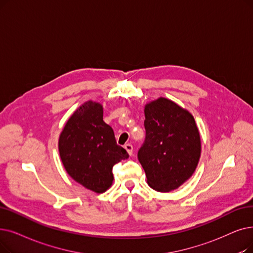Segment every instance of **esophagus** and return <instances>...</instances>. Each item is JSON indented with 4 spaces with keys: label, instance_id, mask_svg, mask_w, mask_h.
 I'll return each mask as SVG.
<instances>
[{
    "label": "esophagus",
    "instance_id": "esophagus-1",
    "mask_svg": "<svg viewBox=\"0 0 253 253\" xmlns=\"http://www.w3.org/2000/svg\"><path fill=\"white\" fill-rule=\"evenodd\" d=\"M124 148L126 149V151L128 152V154H129L130 156L133 155V147H132V145H131V144H126L124 146Z\"/></svg>",
    "mask_w": 253,
    "mask_h": 253
}]
</instances>
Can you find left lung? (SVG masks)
<instances>
[{"mask_svg": "<svg viewBox=\"0 0 253 253\" xmlns=\"http://www.w3.org/2000/svg\"><path fill=\"white\" fill-rule=\"evenodd\" d=\"M146 138L137 153L148 184L159 192L177 189L194 172L201 137L192 115L167 98L145 107Z\"/></svg>", "mask_w": 253, "mask_h": 253, "instance_id": "8db88e82", "label": "left lung"}]
</instances>
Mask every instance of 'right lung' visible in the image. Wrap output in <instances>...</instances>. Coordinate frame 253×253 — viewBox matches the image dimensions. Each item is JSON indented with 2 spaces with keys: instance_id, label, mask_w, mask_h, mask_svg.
<instances>
[{
  "instance_id": "right-lung-1",
  "label": "right lung",
  "mask_w": 253,
  "mask_h": 253,
  "mask_svg": "<svg viewBox=\"0 0 253 253\" xmlns=\"http://www.w3.org/2000/svg\"><path fill=\"white\" fill-rule=\"evenodd\" d=\"M64 168L85 188L102 193L113 184V168L129 157L103 121L102 105L89 101L69 118L59 139Z\"/></svg>"
}]
</instances>
